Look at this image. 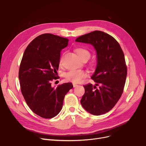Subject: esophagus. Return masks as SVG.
<instances>
[{
	"instance_id": "obj_1",
	"label": "esophagus",
	"mask_w": 146,
	"mask_h": 146,
	"mask_svg": "<svg viewBox=\"0 0 146 146\" xmlns=\"http://www.w3.org/2000/svg\"><path fill=\"white\" fill-rule=\"evenodd\" d=\"M73 87H74V88H76V86H78V85H77V84H76V83H73Z\"/></svg>"
}]
</instances>
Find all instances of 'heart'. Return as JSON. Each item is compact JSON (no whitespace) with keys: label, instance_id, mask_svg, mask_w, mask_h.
Returning <instances> with one entry per match:
<instances>
[{"label":"heart","instance_id":"b5f03b06","mask_svg":"<svg viewBox=\"0 0 146 146\" xmlns=\"http://www.w3.org/2000/svg\"><path fill=\"white\" fill-rule=\"evenodd\" d=\"M78 56L83 60L85 58H89L90 56V52L85 48H78L75 50ZM61 58L60 59V63ZM87 76V73L82 70L73 69L66 72L64 74V78L67 81H70L74 83H79Z\"/></svg>","mask_w":146,"mask_h":146}]
</instances>
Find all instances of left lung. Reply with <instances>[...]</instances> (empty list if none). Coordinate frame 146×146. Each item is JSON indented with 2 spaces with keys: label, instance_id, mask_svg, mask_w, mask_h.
<instances>
[{
  "label": "left lung",
  "instance_id": "left-lung-1",
  "mask_svg": "<svg viewBox=\"0 0 146 146\" xmlns=\"http://www.w3.org/2000/svg\"><path fill=\"white\" fill-rule=\"evenodd\" d=\"M76 41L92 45L97 54L96 70L91 77L96 84L83 86L85 92L80 103L91 114H104L113 108L123 93L127 74L124 52L113 37L101 31L82 35Z\"/></svg>",
  "mask_w": 146,
  "mask_h": 146
}]
</instances>
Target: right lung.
Returning <instances> with one entry per match:
<instances>
[{
	"label": "right lung",
	"instance_id": "obj_1",
	"mask_svg": "<svg viewBox=\"0 0 146 146\" xmlns=\"http://www.w3.org/2000/svg\"><path fill=\"white\" fill-rule=\"evenodd\" d=\"M68 42L66 38L41 34L29 44L21 60L19 79L22 94L29 108L44 118L57 115L65 95L73 87L72 83L51 86L53 79H57L60 52Z\"/></svg>",
	"mask_w": 146,
	"mask_h": 146
}]
</instances>
